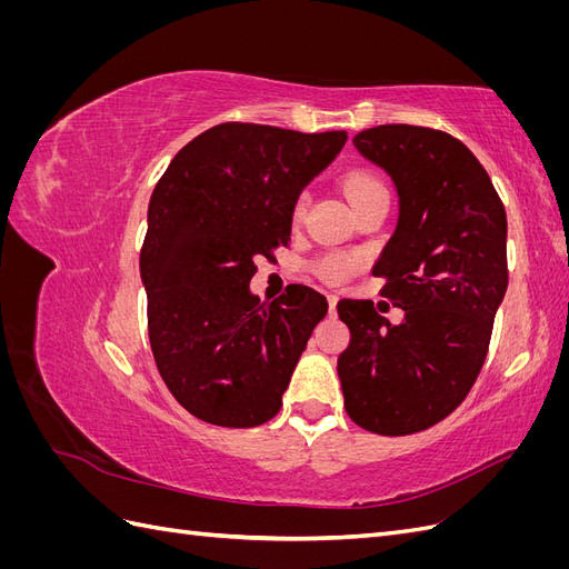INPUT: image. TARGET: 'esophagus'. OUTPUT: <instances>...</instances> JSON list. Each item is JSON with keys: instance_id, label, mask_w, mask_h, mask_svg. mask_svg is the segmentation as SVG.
Instances as JSON below:
<instances>
[{"instance_id": "obj_1", "label": "esophagus", "mask_w": 569, "mask_h": 569, "mask_svg": "<svg viewBox=\"0 0 569 569\" xmlns=\"http://www.w3.org/2000/svg\"><path fill=\"white\" fill-rule=\"evenodd\" d=\"M327 303H330V313H335V308H337V303H339V297H337V295H330V297H327Z\"/></svg>"}]
</instances>
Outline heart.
I'll return each instance as SVG.
<instances>
[{
  "mask_svg": "<svg viewBox=\"0 0 569 569\" xmlns=\"http://www.w3.org/2000/svg\"><path fill=\"white\" fill-rule=\"evenodd\" d=\"M343 192H347V199L351 201V206L356 209L358 203H363L372 197L387 194V187L380 178L368 173V170H353V173L343 178ZM306 203H308V194L306 192L297 194L295 203H291V220H295V222L301 220V216L306 211ZM356 268H358L356 258L343 256V253H325L313 263V270L318 272V278H322L325 282H332V284L349 280L351 274L356 272Z\"/></svg>",
  "mask_w": 569,
  "mask_h": 569,
  "instance_id": "b5f03b06",
  "label": "heart"
}]
</instances>
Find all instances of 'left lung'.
Here are the masks:
<instances>
[{
    "mask_svg": "<svg viewBox=\"0 0 569 569\" xmlns=\"http://www.w3.org/2000/svg\"><path fill=\"white\" fill-rule=\"evenodd\" d=\"M356 149L391 176L399 226L372 274L403 308L391 325L380 303L341 299L351 343L337 372L349 418L403 437L441 422L465 401L487 360L508 289L506 209L487 170L456 137L420 126H377Z\"/></svg>",
    "mask_w": 569,
    "mask_h": 569,
    "instance_id": "left-lung-1",
    "label": "left lung"
}]
</instances>
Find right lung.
Here are the masks:
<instances>
[{"label":"right lung","mask_w":569,"mask_h":569,"mask_svg":"<svg viewBox=\"0 0 569 569\" xmlns=\"http://www.w3.org/2000/svg\"><path fill=\"white\" fill-rule=\"evenodd\" d=\"M347 132L220 123L184 144L153 187L140 251L153 360L176 401L218 427L282 408L327 299L289 284L249 291L256 256L289 244L291 203L335 161Z\"/></svg>","instance_id":"right-lung-1"}]
</instances>
